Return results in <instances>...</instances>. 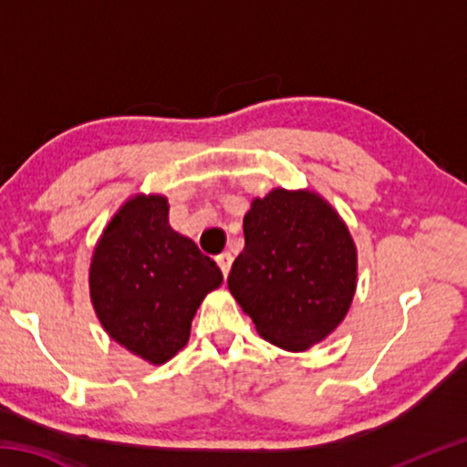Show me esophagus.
I'll return each instance as SVG.
<instances>
[{
    "mask_svg": "<svg viewBox=\"0 0 467 467\" xmlns=\"http://www.w3.org/2000/svg\"><path fill=\"white\" fill-rule=\"evenodd\" d=\"M216 262H218L220 270H223L224 278H226L228 272H231V265H233V253H231V251H224V253H220V255L216 257Z\"/></svg>",
    "mask_w": 467,
    "mask_h": 467,
    "instance_id": "obj_1",
    "label": "esophagus"
}]
</instances>
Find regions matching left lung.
I'll return each mask as SVG.
<instances>
[{
	"label": "left lung",
	"mask_w": 467,
	"mask_h": 467,
	"mask_svg": "<svg viewBox=\"0 0 467 467\" xmlns=\"http://www.w3.org/2000/svg\"><path fill=\"white\" fill-rule=\"evenodd\" d=\"M244 249L228 288L259 336L303 352L344 321L357 290V247L317 193L272 189L243 218Z\"/></svg>",
	"instance_id": "8db88e82"
}]
</instances>
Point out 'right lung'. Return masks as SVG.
Listing matches in <instances>:
<instances>
[{
    "mask_svg": "<svg viewBox=\"0 0 467 467\" xmlns=\"http://www.w3.org/2000/svg\"><path fill=\"white\" fill-rule=\"evenodd\" d=\"M223 284L214 259L169 224L162 195H136L110 218L90 262V298L107 334L164 365L187 344L205 295Z\"/></svg>",
    "mask_w": 467,
    "mask_h": 467,
    "instance_id": "obj_1",
    "label": "right lung"
}]
</instances>
